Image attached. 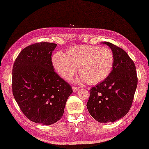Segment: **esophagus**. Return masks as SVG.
<instances>
[{
  "label": "esophagus",
  "instance_id": "esophagus-1",
  "mask_svg": "<svg viewBox=\"0 0 149 149\" xmlns=\"http://www.w3.org/2000/svg\"><path fill=\"white\" fill-rule=\"evenodd\" d=\"M79 87H76V86H74L72 87V89H73V91H77V90L79 89Z\"/></svg>",
  "mask_w": 149,
  "mask_h": 149
}]
</instances>
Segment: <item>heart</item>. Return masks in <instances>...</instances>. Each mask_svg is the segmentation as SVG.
<instances>
[{"label":"heart","mask_w":149,"mask_h":149,"mask_svg":"<svg viewBox=\"0 0 149 149\" xmlns=\"http://www.w3.org/2000/svg\"><path fill=\"white\" fill-rule=\"evenodd\" d=\"M52 61L57 72L66 79L72 76L79 66L81 79L90 84H96L105 80L111 74L114 55L107 47L81 45L70 47L66 54L57 52Z\"/></svg>","instance_id":"heart-1"}]
</instances>
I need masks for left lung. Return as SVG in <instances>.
Here are the masks:
<instances>
[{
  "label": "left lung",
  "instance_id": "1",
  "mask_svg": "<svg viewBox=\"0 0 149 149\" xmlns=\"http://www.w3.org/2000/svg\"><path fill=\"white\" fill-rule=\"evenodd\" d=\"M114 65L109 75L92 87L86 106L91 116L101 123L114 122L124 116L132 106L138 84L136 66L124 50L109 42Z\"/></svg>",
  "mask_w": 149,
  "mask_h": 149
}]
</instances>
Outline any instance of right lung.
<instances>
[{
    "instance_id": "add662e5",
    "label": "right lung",
    "mask_w": 149,
    "mask_h": 149,
    "mask_svg": "<svg viewBox=\"0 0 149 149\" xmlns=\"http://www.w3.org/2000/svg\"><path fill=\"white\" fill-rule=\"evenodd\" d=\"M56 46L42 42L26 47L16 58L12 70L16 102L28 119L43 125L60 120L73 92L54 69L51 56Z\"/></svg>"
}]
</instances>
